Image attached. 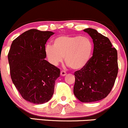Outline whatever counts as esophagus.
<instances>
[{"label": "esophagus", "mask_w": 128, "mask_h": 128, "mask_svg": "<svg viewBox=\"0 0 128 128\" xmlns=\"http://www.w3.org/2000/svg\"><path fill=\"white\" fill-rule=\"evenodd\" d=\"M66 75H67L66 72H65V71H64V70L60 71V75H61V76H66Z\"/></svg>", "instance_id": "obj_1"}]
</instances>
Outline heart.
Instances as JSON below:
<instances>
[{
  "label": "heart",
  "mask_w": 128,
  "mask_h": 128,
  "mask_svg": "<svg viewBox=\"0 0 128 128\" xmlns=\"http://www.w3.org/2000/svg\"><path fill=\"white\" fill-rule=\"evenodd\" d=\"M93 50L91 40L81 36H60L53 41V46L47 45L45 53L50 62L58 66L64 57L66 64L74 70H80L86 66Z\"/></svg>",
  "instance_id": "heart-1"
}]
</instances>
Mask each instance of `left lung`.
Masks as SVG:
<instances>
[{
	"label": "left lung",
	"mask_w": 128,
	"mask_h": 128,
	"mask_svg": "<svg viewBox=\"0 0 128 128\" xmlns=\"http://www.w3.org/2000/svg\"><path fill=\"white\" fill-rule=\"evenodd\" d=\"M83 31L92 39L93 53L86 66L75 72L74 93L82 102H92L106 98L114 86L118 70L117 51L96 29Z\"/></svg>",
	"instance_id": "8db88e82"
}]
</instances>
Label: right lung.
<instances>
[{
	"label": "right lung",
	"instance_id": "obj_1",
	"mask_svg": "<svg viewBox=\"0 0 128 128\" xmlns=\"http://www.w3.org/2000/svg\"><path fill=\"white\" fill-rule=\"evenodd\" d=\"M51 31L30 29L12 42L8 54L12 82L24 99L36 104L53 96L60 68L45 59V44Z\"/></svg>",
	"mask_w": 128,
	"mask_h": 128
}]
</instances>
